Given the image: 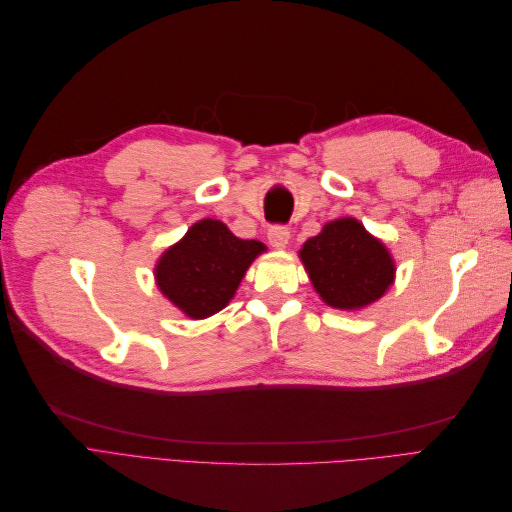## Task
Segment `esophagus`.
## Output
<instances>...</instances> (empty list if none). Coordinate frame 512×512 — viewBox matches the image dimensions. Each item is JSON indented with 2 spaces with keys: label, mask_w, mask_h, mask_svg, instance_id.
<instances>
[{
  "label": "esophagus",
  "mask_w": 512,
  "mask_h": 512,
  "mask_svg": "<svg viewBox=\"0 0 512 512\" xmlns=\"http://www.w3.org/2000/svg\"><path fill=\"white\" fill-rule=\"evenodd\" d=\"M269 243L275 250H286L290 241V230L286 226H271L269 228Z\"/></svg>",
  "instance_id": "1"
}]
</instances>
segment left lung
Returning a JSON list of instances; mask_svg holds the SVG:
<instances>
[{
  "label": "left lung",
  "instance_id": "left-lung-1",
  "mask_svg": "<svg viewBox=\"0 0 512 512\" xmlns=\"http://www.w3.org/2000/svg\"><path fill=\"white\" fill-rule=\"evenodd\" d=\"M299 258L318 297L342 312H361L382 299L395 282L389 247L356 218H337L307 239Z\"/></svg>",
  "mask_w": 512,
  "mask_h": 512
}]
</instances>
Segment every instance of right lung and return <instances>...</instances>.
I'll use <instances>...</instances> for the list:
<instances>
[{"mask_svg":"<svg viewBox=\"0 0 512 512\" xmlns=\"http://www.w3.org/2000/svg\"><path fill=\"white\" fill-rule=\"evenodd\" d=\"M267 252L256 239H239L220 220H198L162 252L153 275L164 299L181 314L203 320L235 299L252 262Z\"/></svg>","mask_w":512,"mask_h":512,"instance_id":"1","label":"right lung"}]
</instances>
